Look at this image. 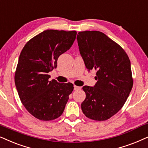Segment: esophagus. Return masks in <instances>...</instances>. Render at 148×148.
I'll return each mask as SVG.
<instances>
[{
	"label": "esophagus",
	"mask_w": 148,
	"mask_h": 148,
	"mask_svg": "<svg viewBox=\"0 0 148 148\" xmlns=\"http://www.w3.org/2000/svg\"><path fill=\"white\" fill-rule=\"evenodd\" d=\"M81 89V87H79V86H74V90H78Z\"/></svg>",
	"instance_id": "obj_1"
}]
</instances>
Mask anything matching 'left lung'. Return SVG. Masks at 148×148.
Wrapping results in <instances>:
<instances>
[{
	"instance_id": "left-lung-1",
	"label": "left lung",
	"mask_w": 148,
	"mask_h": 148,
	"mask_svg": "<svg viewBox=\"0 0 148 148\" xmlns=\"http://www.w3.org/2000/svg\"><path fill=\"white\" fill-rule=\"evenodd\" d=\"M77 40L88 71H97L95 86L83 87L86 97L82 112L92 120H107L123 107L133 88L129 58L102 32H79Z\"/></svg>"
}]
</instances>
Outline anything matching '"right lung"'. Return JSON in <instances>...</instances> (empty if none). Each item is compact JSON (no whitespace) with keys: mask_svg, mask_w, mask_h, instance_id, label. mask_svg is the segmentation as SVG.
Masks as SVG:
<instances>
[{"mask_svg":"<svg viewBox=\"0 0 148 148\" xmlns=\"http://www.w3.org/2000/svg\"><path fill=\"white\" fill-rule=\"evenodd\" d=\"M77 32L47 30L32 38L21 51L15 84L26 110L40 120L49 121L64 112L73 84L49 81L58 57L70 49Z\"/></svg>","mask_w":148,"mask_h":148,"instance_id":"obj_1","label":"right lung"}]
</instances>
